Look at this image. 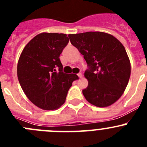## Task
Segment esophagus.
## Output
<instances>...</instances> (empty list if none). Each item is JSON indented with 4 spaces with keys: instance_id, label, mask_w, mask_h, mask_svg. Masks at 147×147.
Returning a JSON list of instances; mask_svg holds the SVG:
<instances>
[{
    "instance_id": "34e87169",
    "label": "esophagus",
    "mask_w": 147,
    "mask_h": 147,
    "mask_svg": "<svg viewBox=\"0 0 147 147\" xmlns=\"http://www.w3.org/2000/svg\"><path fill=\"white\" fill-rule=\"evenodd\" d=\"M78 76L80 78H82V73H79V74H78Z\"/></svg>"
}]
</instances>
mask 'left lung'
I'll return each mask as SVG.
<instances>
[{"instance_id":"obj_1","label":"left lung","mask_w":147,"mask_h":147,"mask_svg":"<svg viewBox=\"0 0 147 147\" xmlns=\"http://www.w3.org/2000/svg\"><path fill=\"white\" fill-rule=\"evenodd\" d=\"M68 36L88 66L85 72L88 86L82 90L85 98L98 107L115 103L124 93L130 77V62L124 45L105 32H88Z\"/></svg>"}]
</instances>
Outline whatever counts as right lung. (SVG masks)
I'll return each mask as SVG.
<instances>
[{
  "mask_svg": "<svg viewBox=\"0 0 147 147\" xmlns=\"http://www.w3.org/2000/svg\"><path fill=\"white\" fill-rule=\"evenodd\" d=\"M69 42L65 34H39L23 49L18 78L26 96L42 110H57L65 103L72 82L79 77L62 72L59 55Z\"/></svg>",
  "mask_w": 147,
  "mask_h": 147,
  "instance_id": "1",
  "label": "right lung"
}]
</instances>
